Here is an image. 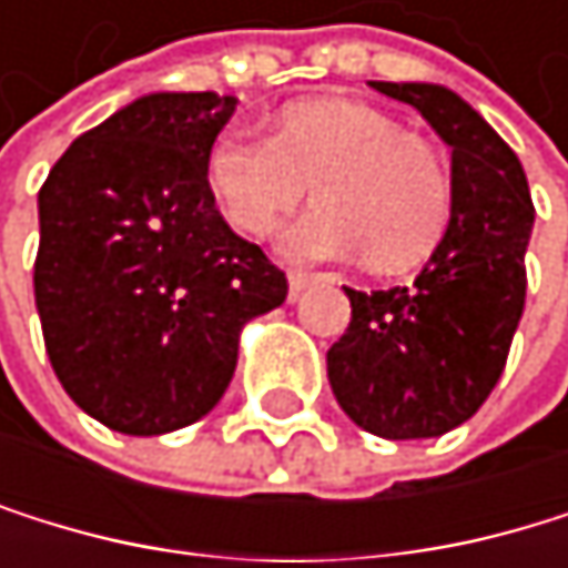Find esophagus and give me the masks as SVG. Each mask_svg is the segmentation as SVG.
Wrapping results in <instances>:
<instances>
[{
    "label": "esophagus",
    "instance_id": "esophagus-1",
    "mask_svg": "<svg viewBox=\"0 0 568 568\" xmlns=\"http://www.w3.org/2000/svg\"><path fill=\"white\" fill-rule=\"evenodd\" d=\"M323 275H313V272H290V300H300L310 286H316Z\"/></svg>",
    "mask_w": 568,
    "mask_h": 568
}]
</instances>
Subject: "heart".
<instances>
[{"mask_svg":"<svg viewBox=\"0 0 568 568\" xmlns=\"http://www.w3.org/2000/svg\"><path fill=\"white\" fill-rule=\"evenodd\" d=\"M207 180L221 214L242 234H268L313 183L320 201L278 237L293 262L364 255L367 268L423 262L449 221V173L439 152L378 108L347 98L293 104L278 135L227 132L214 142Z\"/></svg>","mask_w":568,"mask_h":568,"instance_id":"heart-1","label":"heart"}]
</instances>
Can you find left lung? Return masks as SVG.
Returning a JSON list of instances; mask_svg holds the SVG:
<instances>
[{"mask_svg": "<svg viewBox=\"0 0 568 568\" xmlns=\"http://www.w3.org/2000/svg\"><path fill=\"white\" fill-rule=\"evenodd\" d=\"M367 84L416 108L453 149L449 224L412 286L347 290L351 326L326 351V378L361 429L433 439L467 423L505 371L535 207L515 149L456 91Z\"/></svg>", "mask_w": 568, "mask_h": 568, "instance_id": "8db88e82", "label": "left lung"}]
</instances>
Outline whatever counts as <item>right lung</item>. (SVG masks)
Segmentation results:
<instances>
[{
  "mask_svg": "<svg viewBox=\"0 0 568 568\" xmlns=\"http://www.w3.org/2000/svg\"><path fill=\"white\" fill-rule=\"evenodd\" d=\"M237 98L156 91L71 142L40 186L33 293L57 378L91 419L163 436L231 385L245 323L290 286L207 183Z\"/></svg>",
  "mask_w": 568,
  "mask_h": 568,
  "instance_id": "right-lung-1",
  "label": "right lung"
}]
</instances>
